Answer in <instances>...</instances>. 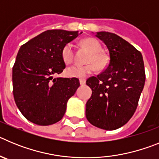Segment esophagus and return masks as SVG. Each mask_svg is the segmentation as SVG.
Returning <instances> with one entry per match:
<instances>
[{
  "instance_id": "1",
  "label": "esophagus",
  "mask_w": 159,
  "mask_h": 159,
  "mask_svg": "<svg viewBox=\"0 0 159 159\" xmlns=\"http://www.w3.org/2000/svg\"><path fill=\"white\" fill-rule=\"evenodd\" d=\"M80 85H84V84H86V80L84 79H80Z\"/></svg>"
}]
</instances>
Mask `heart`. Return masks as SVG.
Here are the masks:
<instances>
[{
  "mask_svg": "<svg viewBox=\"0 0 159 159\" xmlns=\"http://www.w3.org/2000/svg\"><path fill=\"white\" fill-rule=\"evenodd\" d=\"M82 43L91 52L86 65L75 64L66 69V75L71 78H85L95 71L96 67L99 70L106 68L108 64V58L102 53V48L95 38H86L83 40ZM61 57L66 64H69L74 60V46L72 43H66L61 51Z\"/></svg>",
  "mask_w": 159,
  "mask_h": 159,
  "instance_id": "heart-1",
  "label": "heart"
}]
</instances>
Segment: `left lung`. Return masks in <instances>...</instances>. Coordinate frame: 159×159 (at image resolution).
Here are the masks:
<instances>
[{
    "instance_id": "left-lung-1",
    "label": "left lung",
    "mask_w": 159,
    "mask_h": 159,
    "mask_svg": "<svg viewBox=\"0 0 159 159\" xmlns=\"http://www.w3.org/2000/svg\"><path fill=\"white\" fill-rule=\"evenodd\" d=\"M95 36L107 46L110 60L102 73L87 80L92 94L86 103V117L95 127L116 130L130 120L137 108L146 79L143 56L115 33L97 32Z\"/></svg>"
}]
</instances>
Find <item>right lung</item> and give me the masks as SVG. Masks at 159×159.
I'll return each instance as SVG.
<instances>
[{
  "label": "right lung",
  "instance_id": "right-lung-1",
  "mask_svg": "<svg viewBox=\"0 0 159 159\" xmlns=\"http://www.w3.org/2000/svg\"><path fill=\"white\" fill-rule=\"evenodd\" d=\"M80 33L52 29L42 32L20 48L12 67L13 96L29 121L48 126L65 114L67 100L80 87L78 79L54 78L65 68L61 51Z\"/></svg>",
  "mask_w": 159,
  "mask_h": 159
}]
</instances>
